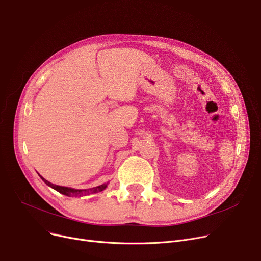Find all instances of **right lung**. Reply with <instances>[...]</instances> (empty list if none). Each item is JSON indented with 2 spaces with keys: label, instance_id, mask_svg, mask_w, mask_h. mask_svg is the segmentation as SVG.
Wrapping results in <instances>:
<instances>
[{
  "label": "right lung",
  "instance_id": "right-lung-1",
  "mask_svg": "<svg viewBox=\"0 0 261 261\" xmlns=\"http://www.w3.org/2000/svg\"><path fill=\"white\" fill-rule=\"evenodd\" d=\"M41 179L44 181V183L46 185H48L49 187L54 188L55 190H57L58 193H60L64 196H67V197H82V196H88V195H92V194H97V193H99V191H102L103 189H106V187L108 186V183H105L102 185L96 186V187H93V188H89V189H75V188H71V187L55 185V184L46 181L44 177H42V176H41Z\"/></svg>",
  "mask_w": 261,
  "mask_h": 261
}]
</instances>
